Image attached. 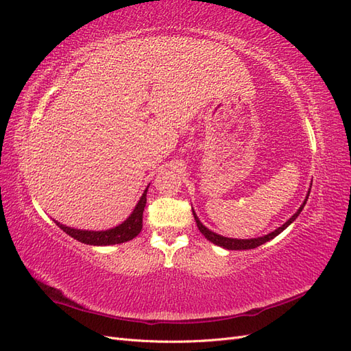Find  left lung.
<instances>
[{
    "label": "left lung",
    "mask_w": 351,
    "mask_h": 351,
    "mask_svg": "<svg viewBox=\"0 0 351 351\" xmlns=\"http://www.w3.org/2000/svg\"><path fill=\"white\" fill-rule=\"evenodd\" d=\"M311 187H312V186H311ZM309 193H311V190H309V192H307V196H306L304 202L302 204V206H300L299 209H297L295 214H294L289 221H285L281 227H278L277 230H274L272 232H269V234L262 236V237H256V239H230V237L219 236V234H217V232L210 231L209 228H206L204 224H202L195 210H193V217H195V221H196L199 231L202 232V234L205 236L206 240H209V241H212L214 244H217V246L228 249V250H249V249H254V247L261 246V244L272 240L274 237H277V236L280 234V232H282L287 227H289V226L291 224V222H293L297 217L300 215V212L303 210V208H304V205H306V200H307V197H309ZM192 209H193V208H192Z\"/></svg>",
    "instance_id": "left-lung-1"
}]
</instances>
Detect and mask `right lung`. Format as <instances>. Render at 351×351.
I'll use <instances>...</instances> for the list:
<instances>
[{
	"mask_svg": "<svg viewBox=\"0 0 351 351\" xmlns=\"http://www.w3.org/2000/svg\"><path fill=\"white\" fill-rule=\"evenodd\" d=\"M147 186L145 189L143 195L141 196L137 205L134 206L133 212L129 215L125 221H123L121 224H119L114 228L110 230H102V231H90V230H77V228H71L67 227L61 222L56 221V224L64 231L73 239H76L80 243L84 244H90V246H110V244H120L125 243L129 240H133L139 232L142 231V221H143V210L146 206V193H147Z\"/></svg>",
	"mask_w": 351,
	"mask_h": 351,
	"instance_id": "1",
	"label": "right lung"
}]
</instances>
